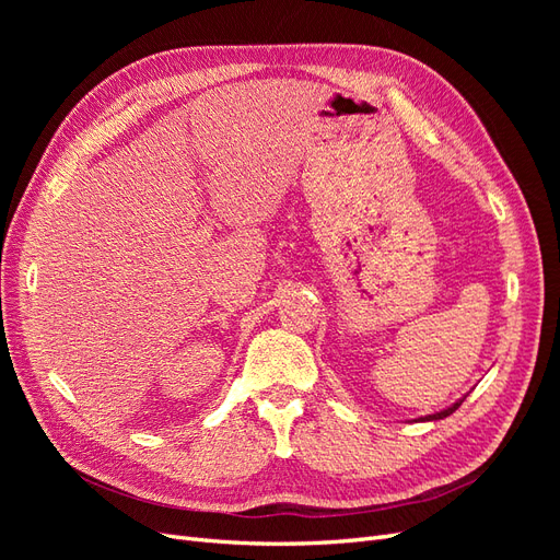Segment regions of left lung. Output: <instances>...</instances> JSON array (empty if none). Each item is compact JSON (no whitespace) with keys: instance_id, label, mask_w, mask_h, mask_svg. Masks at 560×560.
I'll return each mask as SVG.
<instances>
[{"instance_id":"left-lung-1","label":"left lung","mask_w":560,"mask_h":560,"mask_svg":"<svg viewBox=\"0 0 560 560\" xmlns=\"http://www.w3.org/2000/svg\"><path fill=\"white\" fill-rule=\"evenodd\" d=\"M465 397H467V395H465ZM465 397H463V399H457L455 404H451L448 409H444V411H436V413H430V416H422V418H418V420H442V418L451 416V413L457 409V406H460V404L465 401Z\"/></svg>"}]
</instances>
